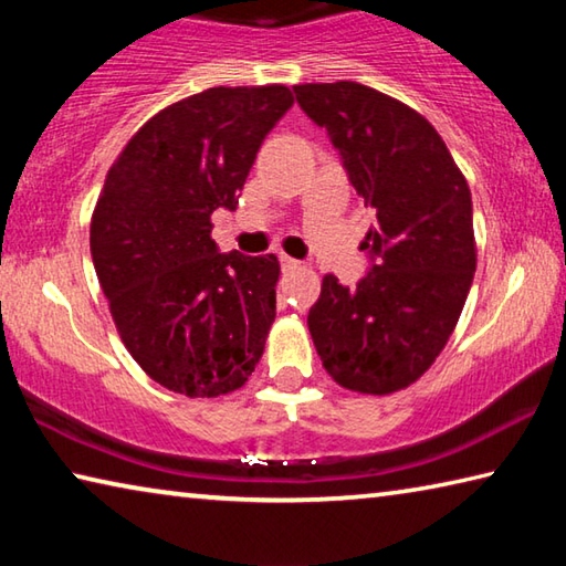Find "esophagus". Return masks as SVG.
I'll use <instances>...</instances> for the list:
<instances>
[{"label": "esophagus", "mask_w": 566, "mask_h": 566, "mask_svg": "<svg viewBox=\"0 0 566 566\" xmlns=\"http://www.w3.org/2000/svg\"><path fill=\"white\" fill-rule=\"evenodd\" d=\"M280 264H282V270H296V266H300V262L292 260V256H286V254H280Z\"/></svg>", "instance_id": "1"}]
</instances>
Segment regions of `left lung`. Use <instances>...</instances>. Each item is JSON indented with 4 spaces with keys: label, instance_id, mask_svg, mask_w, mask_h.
<instances>
[{
    "label": "left lung",
    "instance_id": "obj_1",
    "mask_svg": "<svg viewBox=\"0 0 566 566\" xmlns=\"http://www.w3.org/2000/svg\"><path fill=\"white\" fill-rule=\"evenodd\" d=\"M294 94L377 212L361 242L367 274L354 286L324 276L306 324L337 385L389 395L432 367L462 314L476 270L472 195L444 139L407 104L359 82Z\"/></svg>",
    "mask_w": 566,
    "mask_h": 566
}]
</instances>
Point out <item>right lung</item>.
Instances as JSON below:
<instances>
[{
	"label": "right lung",
	"mask_w": 566,
	"mask_h": 566,
	"mask_svg": "<svg viewBox=\"0 0 566 566\" xmlns=\"http://www.w3.org/2000/svg\"><path fill=\"white\" fill-rule=\"evenodd\" d=\"M294 104L282 84L214 87L161 109L109 169L90 247L134 361L185 397L244 385L276 317L274 254L219 252L214 209H237L256 151Z\"/></svg>",
	"instance_id": "1"
}]
</instances>
